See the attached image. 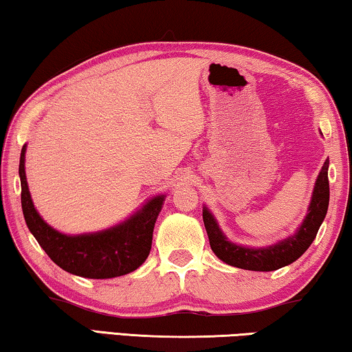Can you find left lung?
I'll return each mask as SVG.
<instances>
[{
	"instance_id": "1",
	"label": "left lung",
	"mask_w": 352,
	"mask_h": 352,
	"mask_svg": "<svg viewBox=\"0 0 352 352\" xmlns=\"http://www.w3.org/2000/svg\"><path fill=\"white\" fill-rule=\"evenodd\" d=\"M329 159L324 162L320 175L313 187L311 199L307 214L299 228L285 239L266 247H248L231 242L219 226L217 219L210 210L203 206V221L208 231L209 244L215 256L232 267L270 272L294 263L304 255L315 241L321 223L326 219L329 208Z\"/></svg>"
}]
</instances>
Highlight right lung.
<instances>
[{
  "instance_id": "right-lung-1",
  "label": "right lung",
  "mask_w": 352,
  "mask_h": 352,
  "mask_svg": "<svg viewBox=\"0 0 352 352\" xmlns=\"http://www.w3.org/2000/svg\"><path fill=\"white\" fill-rule=\"evenodd\" d=\"M26 144L21 148L19 176L21 209L31 234L59 267L85 278H115L131 274L146 261L153 245L154 225L166 195H155L120 223L83 234H64L41 217L31 199L25 173Z\"/></svg>"
}]
</instances>
